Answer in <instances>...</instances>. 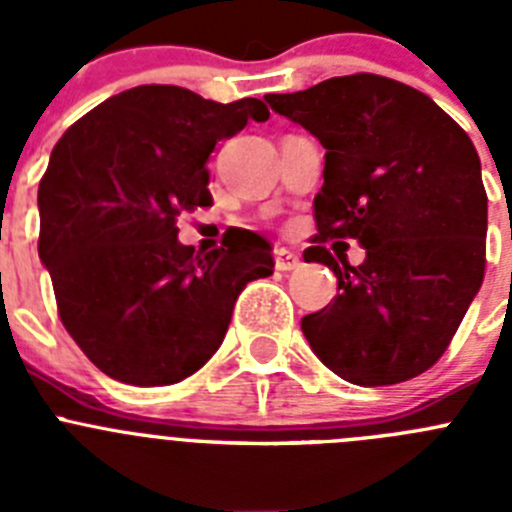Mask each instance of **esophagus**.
I'll return each instance as SVG.
<instances>
[{
  "label": "esophagus",
  "mask_w": 512,
  "mask_h": 512,
  "mask_svg": "<svg viewBox=\"0 0 512 512\" xmlns=\"http://www.w3.org/2000/svg\"><path fill=\"white\" fill-rule=\"evenodd\" d=\"M300 256L292 251H287V248H277L274 251V266H277V271H292V269H300Z\"/></svg>",
  "instance_id": "1"
}]
</instances>
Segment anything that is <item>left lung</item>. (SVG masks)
Returning a JSON list of instances; mask_svg holds the SVG:
<instances>
[{"label":"left lung","mask_w":512,"mask_h":512,"mask_svg":"<svg viewBox=\"0 0 512 512\" xmlns=\"http://www.w3.org/2000/svg\"><path fill=\"white\" fill-rule=\"evenodd\" d=\"M325 148L315 246L338 292L302 318L330 372L361 387L408 382L449 348L485 279L487 192L469 135L428 94L377 74L266 94ZM354 237L364 265L324 246Z\"/></svg>","instance_id":"1"}]
</instances>
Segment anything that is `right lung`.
<instances>
[{"mask_svg": "<svg viewBox=\"0 0 512 512\" xmlns=\"http://www.w3.org/2000/svg\"><path fill=\"white\" fill-rule=\"evenodd\" d=\"M261 99L220 104L143 84L104 99L56 143L38 187L40 261L63 328L117 382L187 379L225 338L238 295L274 274L271 246L241 233L225 249L179 243L182 212L210 207L207 158Z\"/></svg>", "mask_w": 512, "mask_h": 512, "instance_id": "add662e5", "label": "right lung"}]
</instances>
